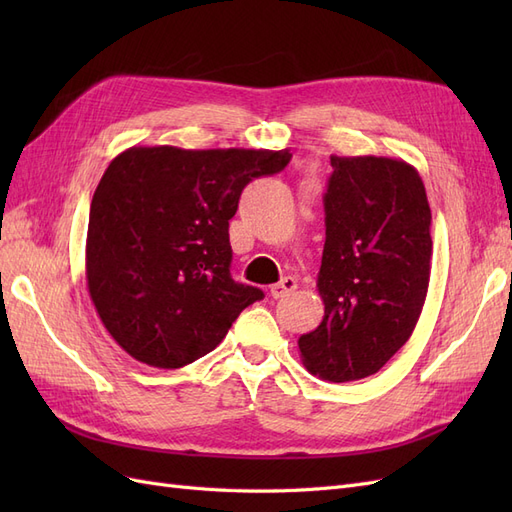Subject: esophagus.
Instances as JSON below:
<instances>
[{"label":"esophagus","instance_id":"obj_1","mask_svg":"<svg viewBox=\"0 0 512 512\" xmlns=\"http://www.w3.org/2000/svg\"><path fill=\"white\" fill-rule=\"evenodd\" d=\"M297 288V280L294 277H282L280 284H273L269 294L273 299H282V297H288V294Z\"/></svg>","mask_w":512,"mask_h":512}]
</instances>
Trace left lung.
<instances>
[{
    "label": "left lung",
    "mask_w": 512,
    "mask_h": 512,
    "mask_svg": "<svg viewBox=\"0 0 512 512\" xmlns=\"http://www.w3.org/2000/svg\"><path fill=\"white\" fill-rule=\"evenodd\" d=\"M318 292L324 318L299 337L303 365L331 382L380 371L421 318L431 273V209L414 166L331 156Z\"/></svg>",
    "instance_id": "1"
}]
</instances>
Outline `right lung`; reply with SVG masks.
<instances>
[{
  "label": "right lung",
  "instance_id": "add662e5",
  "mask_svg": "<svg viewBox=\"0 0 512 512\" xmlns=\"http://www.w3.org/2000/svg\"><path fill=\"white\" fill-rule=\"evenodd\" d=\"M290 151L130 147L91 198L85 277L115 342L136 361L179 369L226 337L260 288L230 277L228 220L252 179Z\"/></svg>",
  "mask_w": 512,
  "mask_h": 512
}]
</instances>
